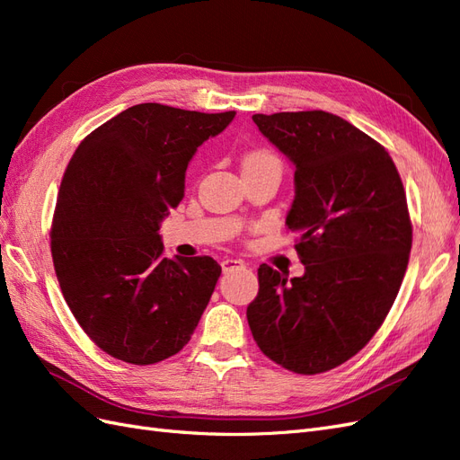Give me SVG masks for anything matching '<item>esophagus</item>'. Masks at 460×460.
<instances>
[{"label": "esophagus", "instance_id": "esophagus-1", "mask_svg": "<svg viewBox=\"0 0 460 460\" xmlns=\"http://www.w3.org/2000/svg\"><path fill=\"white\" fill-rule=\"evenodd\" d=\"M222 270L230 272V270H238V269H245V262L240 259H222Z\"/></svg>", "mask_w": 460, "mask_h": 460}]
</instances>
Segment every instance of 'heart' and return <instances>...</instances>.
Wrapping results in <instances>:
<instances>
[{
  "instance_id": "obj_1",
  "label": "heart",
  "mask_w": 460,
  "mask_h": 460,
  "mask_svg": "<svg viewBox=\"0 0 460 460\" xmlns=\"http://www.w3.org/2000/svg\"><path fill=\"white\" fill-rule=\"evenodd\" d=\"M274 159L270 157L269 153H262V151H255V153H249V155L243 159V164H252V163H261V161H269Z\"/></svg>"
}]
</instances>
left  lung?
I'll return each instance as SVG.
<instances>
[{"mask_svg":"<svg viewBox=\"0 0 460 460\" xmlns=\"http://www.w3.org/2000/svg\"><path fill=\"white\" fill-rule=\"evenodd\" d=\"M296 169L286 225L305 274L259 267L247 323L259 349L297 374L340 367L370 341L405 276L407 196L389 153L326 111L253 115Z\"/></svg>","mask_w":460,"mask_h":460,"instance_id":"8db88e82","label":"left lung"}]
</instances>
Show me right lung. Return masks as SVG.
I'll return each instance as SVG.
<instances>
[{"mask_svg":"<svg viewBox=\"0 0 460 460\" xmlns=\"http://www.w3.org/2000/svg\"><path fill=\"white\" fill-rule=\"evenodd\" d=\"M234 117L140 103L88 134L68 161L53 267L68 309L107 355L153 365L196 330L222 269L213 257H163L159 228L184 198L198 147Z\"/></svg>","mask_w":460,"mask_h":460,"instance_id":"right-lung-1","label":"right lung"}]
</instances>
